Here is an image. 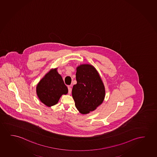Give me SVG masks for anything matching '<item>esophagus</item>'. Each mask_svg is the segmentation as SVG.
I'll list each match as a JSON object with an SVG mask.
<instances>
[{
    "instance_id": "obj_1",
    "label": "esophagus",
    "mask_w": 157,
    "mask_h": 157,
    "mask_svg": "<svg viewBox=\"0 0 157 157\" xmlns=\"http://www.w3.org/2000/svg\"><path fill=\"white\" fill-rule=\"evenodd\" d=\"M68 91H69V94H70L71 93V90H72V88H71V85H70V86H68Z\"/></svg>"
}]
</instances>
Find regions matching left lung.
I'll list each match as a JSON object with an SVG mask.
<instances>
[{"label": "left lung", "instance_id": "left-lung-1", "mask_svg": "<svg viewBox=\"0 0 157 157\" xmlns=\"http://www.w3.org/2000/svg\"><path fill=\"white\" fill-rule=\"evenodd\" d=\"M76 80L72 90L75 107L83 114L96 109L105 97V86L94 67L89 64L80 65L77 69Z\"/></svg>", "mask_w": 157, "mask_h": 157}]
</instances>
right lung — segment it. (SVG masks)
I'll list each match as a JSON object with an SVG mask.
<instances>
[{
  "instance_id": "1",
  "label": "right lung",
  "mask_w": 157,
  "mask_h": 157,
  "mask_svg": "<svg viewBox=\"0 0 157 157\" xmlns=\"http://www.w3.org/2000/svg\"><path fill=\"white\" fill-rule=\"evenodd\" d=\"M68 89L57 69L52 70L39 82L36 93L40 101L48 107L56 105L63 94H67Z\"/></svg>"
}]
</instances>
